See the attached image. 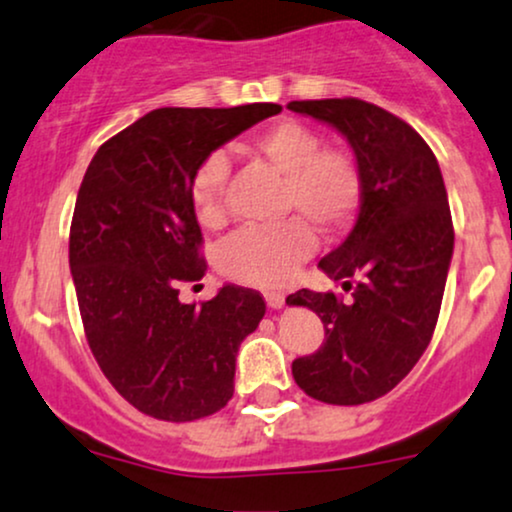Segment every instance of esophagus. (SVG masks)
<instances>
[{
	"label": "esophagus",
	"mask_w": 512,
	"mask_h": 512,
	"mask_svg": "<svg viewBox=\"0 0 512 512\" xmlns=\"http://www.w3.org/2000/svg\"><path fill=\"white\" fill-rule=\"evenodd\" d=\"M266 304L270 309H282V304H285V294L282 292H266Z\"/></svg>",
	"instance_id": "obj_1"
}]
</instances>
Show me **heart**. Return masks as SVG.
I'll return each mask as SVG.
<instances>
[{
  "label": "heart",
  "instance_id": "1",
  "mask_svg": "<svg viewBox=\"0 0 512 512\" xmlns=\"http://www.w3.org/2000/svg\"><path fill=\"white\" fill-rule=\"evenodd\" d=\"M246 150L273 170L285 174L282 213H297L273 227H244L220 244L218 266L227 278L258 287H278L314 254L321 232H342L362 206V172L347 150L323 146L316 129L294 119H282L249 138ZM230 162L210 153L191 177L189 196L196 220L203 227L225 222V189Z\"/></svg>",
  "mask_w": 512,
  "mask_h": 512
}]
</instances>
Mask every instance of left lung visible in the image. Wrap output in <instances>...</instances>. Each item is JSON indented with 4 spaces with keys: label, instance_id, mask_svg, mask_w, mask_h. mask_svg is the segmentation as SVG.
<instances>
[{
    "label": "left lung",
    "instance_id": "1",
    "mask_svg": "<svg viewBox=\"0 0 512 512\" xmlns=\"http://www.w3.org/2000/svg\"><path fill=\"white\" fill-rule=\"evenodd\" d=\"M347 138L362 172L352 232L318 268L352 290H299L326 328L318 352L292 362L297 386L328 405H364L386 395L419 362L434 335L453 258V218L441 167L410 124L357 98L292 100Z\"/></svg>",
    "mask_w": 512,
    "mask_h": 512
}]
</instances>
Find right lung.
Masks as SVG:
<instances>
[{"instance_id": "obj_1", "label": "right lung", "mask_w": 512, "mask_h": 512, "mask_svg": "<svg viewBox=\"0 0 512 512\" xmlns=\"http://www.w3.org/2000/svg\"><path fill=\"white\" fill-rule=\"evenodd\" d=\"M280 110L160 107L102 143L83 174L69 234L83 330L107 381L148 417L194 422L232 398L239 345L266 302L239 285L179 302L206 275L189 186L215 148Z\"/></svg>"}]
</instances>
